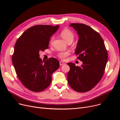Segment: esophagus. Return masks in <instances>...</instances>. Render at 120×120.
<instances>
[{"label": "esophagus", "instance_id": "esophagus-1", "mask_svg": "<svg viewBox=\"0 0 120 120\" xmlns=\"http://www.w3.org/2000/svg\"><path fill=\"white\" fill-rule=\"evenodd\" d=\"M65 63H64L63 62H62V61H60V66L64 65H65Z\"/></svg>", "mask_w": 120, "mask_h": 120}]
</instances>
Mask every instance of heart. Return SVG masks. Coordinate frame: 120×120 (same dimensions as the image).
Masks as SVG:
<instances>
[{"label": "heart", "mask_w": 120, "mask_h": 120, "mask_svg": "<svg viewBox=\"0 0 120 120\" xmlns=\"http://www.w3.org/2000/svg\"><path fill=\"white\" fill-rule=\"evenodd\" d=\"M60 35L67 43L68 42H72L74 39V34L72 31L68 29H64L62 30L60 33ZM53 37L50 40V43H52L53 40ZM70 55V52H62L58 53L57 55L62 60H65L67 56Z\"/></svg>", "instance_id": "b5f03b06"}]
</instances>
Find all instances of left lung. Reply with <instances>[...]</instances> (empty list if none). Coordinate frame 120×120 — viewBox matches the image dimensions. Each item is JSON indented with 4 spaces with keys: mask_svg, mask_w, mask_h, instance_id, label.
<instances>
[{
    "mask_svg": "<svg viewBox=\"0 0 120 120\" xmlns=\"http://www.w3.org/2000/svg\"><path fill=\"white\" fill-rule=\"evenodd\" d=\"M77 31L79 40L75 53L83 62L80 67L68 63L70 70L67 79L73 90L79 92L90 90L102 79L108 62V55L102 37L86 25L71 23Z\"/></svg>",
    "mask_w": 120,
    "mask_h": 120,
    "instance_id": "left-lung-1",
    "label": "left lung"
}]
</instances>
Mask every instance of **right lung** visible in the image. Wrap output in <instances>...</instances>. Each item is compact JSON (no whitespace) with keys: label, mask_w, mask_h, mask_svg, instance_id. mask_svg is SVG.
Here are the masks:
<instances>
[{"label":"right lung","mask_w":120,"mask_h":120,"mask_svg":"<svg viewBox=\"0 0 120 120\" xmlns=\"http://www.w3.org/2000/svg\"><path fill=\"white\" fill-rule=\"evenodd\" d=\"M59 25H39L31 27L18 38L12 56L17 76L22 84L30 90L40 92L52 82V75L59 67L54 58L43 61L39 52L48 49L50 38Z\"/></svg>","instance_id":"1"}]
</instances>
